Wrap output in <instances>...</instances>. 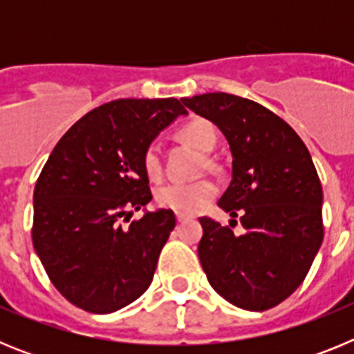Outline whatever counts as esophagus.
Returning <instances> with one entry per match:
<instances>
[{"label":"esophagus","instance_id":"1","mask_svg":"<svg viewBox=\"0 0 354 354\" xmlns=\"http://www.w3.org/2000/svg\"><path fill=\"white\" fill-rule=\"evenodd\" d=\"M177 221H179V223L186 221V216H184V214H177Z\"/></svg>","mask_w":354,"mask_h":354}]
</instances>
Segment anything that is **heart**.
<instances>
[{"instance_id":"b5f03b06","label":"heart","mask_w":354,"mask_h":354,"mask_svg":"<svg viewBox=\"0 0 354 354\" xmlns=\"http://www.w3.org/2000/svg\"><path fill=\"white\" fill-rule=\"evenodd\" d=\"M179 138L187 145L195 147L200 152H211L216 145V131L207 120L196 118L187 122L179 129ZM143 170L150 179H159L162 171L161 154L158 145L147 147L143 152ZM216 196V186L211 180H196V183H170L165 184L156 193V202L161 207L170 209L179 214L189 216L202 211Z\"/></svg>"}]
</instances>
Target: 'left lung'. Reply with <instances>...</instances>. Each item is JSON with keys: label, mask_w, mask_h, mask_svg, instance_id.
<instances>
[{"label": "left lung", "mask_w": 354, "mask_h": 354, "mask_svg": "<svg viewBox=\"0 0 354 354\" xmlns=\"http://www.w3.org/2000/svg\"><path fill=\"white\" fill-rule=\"evenodd\" d=\"M223 133L232 180L220 205L241 216L236 236L200 218V264L212 289L245 310H268L301 286L323 243V187L292 127L250 99L214 92L180 99ZM234 221V220H230Z\"/></svg>", "instance_id": "obj_1"}]
</instances>
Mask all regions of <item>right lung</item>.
I'll use <instances>...</instances> for the list:
<instances>
[{"instance_id": "right-lung-1", "label": "right lung", "mask_w": 354, "mask_h": 354, "mask_svg": "<svg viewBox=\"0 0 354 354\" xmlns=\"http://www.w3.org/2000/svg\"><path fill=\"white\" fill-rule=\"evenodd\" d=\"M180 115V101L117 99L92 109L56 143L33 193V248L72 305L111 314L149 289L175 227L152 200L143 152ZM143 208L140 221L120 220Z\"/></svg>"}]
</instances>
